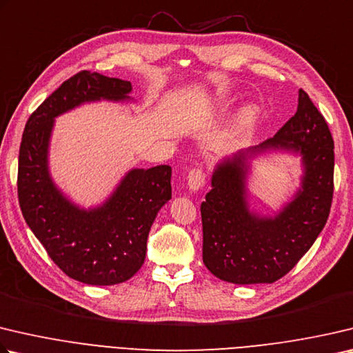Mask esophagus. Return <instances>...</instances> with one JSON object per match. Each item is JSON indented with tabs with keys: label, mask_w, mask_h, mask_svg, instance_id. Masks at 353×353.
I'll use <instances>...</instances> for the list:
<instances>
[{
	"label": "esophagus",
	"mask_w": 353,
	"mask_h": 353,
	"mask_svg": "<svg viewBox=\"0 0 353 353\" xmlns=\"http://www.w3.org/2000/svg\"><path fill=\"white\" fill-rule=\"evenodd\" d=\"M205 179H207V176H205V172L201 170V168H194L188 172V188L191 191H197L201 190L203 185H205Z\"/></svg>",
	"instance_id": "esophagus-1"
}]
</instances>
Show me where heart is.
Listing matches in <instances>:
<instances>
[{
    "label": "heart",
    "mask_w": 353,
    "mask_h": 353,
    "mask_svg": "<svg viewBox=\"0 0 353 353\" xmlns=\"http://www.w3.org/2000/svg\"><path fill=\"white\" fill-rule=\"evenodd\" d=\"M256 115H258V111H256V108L253 106H248L245 110L242 111L241 117H239V126L241 128H248L254 123L256 120Z\"/></svg>",
    "instance_id": "heart-1"
}]
</instances>
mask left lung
I'll return each instance as SVG.
<instances>
[{
  "label": "left lung",
  "instance_id": "obj_1",
  "mask_svg": "<svg viewBox=\"0 0 353 353\" xmlns=\"http://www.w3.org/2000/svg\"><path fill=\"white\" fill-rule=\"evenodd\" d=\"M270 150L299 154L301 188L278 215L250 212L246 196L249 160ZM333 139L323 114L299 89L293 117L258 146L217 163L211 190L201 205L203 264L233 284H272L309 252L327 222L333 197Z\"/></svg>",
  "mask_w": 353,
  "mask_h": 353
}]
</instances>
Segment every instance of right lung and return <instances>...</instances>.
<instances>
[{"mask_svg": "<svg viewBox=\"0 0 353 353\" xmlns=\"http://www.w3.org/2000/svg\"><path fill=\"white\" fill-rule=\"evenodd\" d=\"M130 81L81 70L52 92L26 123L18 157L21 213L49 258L69 278L89 285L125 283L143 265L159 210L171 199V166L134 168L95 208H80L49 172L55 117L89 101L130 100Z\"/></svg>", "mask_w": 353, "mask_h": 353, "instance_id": "add662e5", "label": "right lung"}]
</instances>
